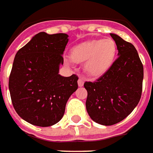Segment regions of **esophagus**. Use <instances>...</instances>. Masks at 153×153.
Listing matches in <instances>:
<instances>
[{
	"label": "esophagus",
	"mask_w": 153,
	"mask_h": 153,
	"mask_svg": "<svg viewBox=\"0 0 153 153\" xmlns=\"http://www.w3.org/2000/svg\"><path fill=\"white\" fill-rule=\"evenodd\" d=\"M78 85L79 87H82V86H83V85H84V80L82 78V77H80L78 80Z\"/></svg>",
	"instance_id": "obj_1"
}]
</instances>
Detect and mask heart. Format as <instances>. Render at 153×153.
Returning <instances> with one entry per match:
<instances>
[{
	"instance_id": "heart-1",
	"label": "heart",
	"mask_w": 153,
	"mask_h": 153,
	"mask_svg": "<svg viewBox=\"0 0 153 153\" xmlns=\"http://www.w3.org/2000/svg\"><path fill=\"white\" fill-rule=\"evenodd\" d=\"M116 54L117 46L114 40L110 39L89 40L71 48V59H67V62H85V72L90 76L98 77L111 68Z\"/></svg>"
}]
</instances>
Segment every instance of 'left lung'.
I'll return each instance as SVG.
<instances>
[{"mask_svg": "<svg viewBox=\"0 0 153 153\" xmlns=\"http://www.w3.org/2000/svg\"><path fill=\"white\" fill-rule=\"evenodd\" d=\"M119 57L96 82H86L85 107L89 116L101 125L109 126L132 113L141 98L143 67L134 45L115 33Z\"/></svg>", "mask_w": 153, "mask_h": 153, "instance_id": "8db88e82", "label": "left lung"}]
</instances>
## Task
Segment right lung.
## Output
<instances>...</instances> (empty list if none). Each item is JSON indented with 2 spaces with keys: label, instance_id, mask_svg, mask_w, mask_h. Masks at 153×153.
<instances>
[{
  "label": "right lung",
  "instance_id": "right-lung-1",
  "mask_svg": "<svg viewBox=\"0 0 153 153\" xmlns=\"http://www.w3.org/2000/svg\"><path fill=\"white\" fill-rule=\"evenodd\" d=\"M68 40L67 33L40 32L16 54L9 79L11 101L19 116L33 125L59 122L78 88L76 75L59 74Z\"/></svg>",
  "mask_w": 153,
  "mask_h": 153
}]
</instances>
